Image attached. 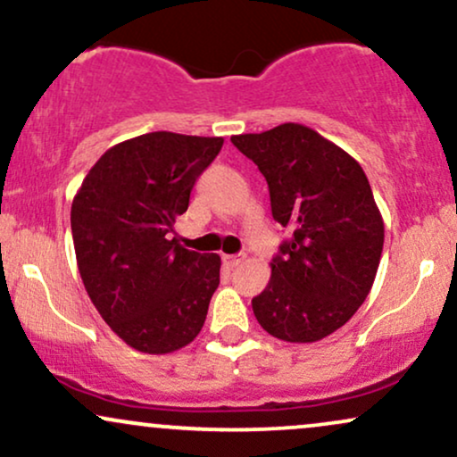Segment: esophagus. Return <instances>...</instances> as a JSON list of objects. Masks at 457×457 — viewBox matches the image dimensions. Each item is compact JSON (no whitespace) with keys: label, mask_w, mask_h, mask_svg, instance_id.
I'll return each instance as SVG.
<instances>
[{"label":"esophagus","mask_w":457,"mask_h":457,"mask_svg":"<svg viewBox=\"0 0 457 457\" xmlns=\"http://www.w3.org/2000/svg\"><path fill=\"white\" fill-rule=\"evenodd\" d=\"M223 262L228 263L229 268H236V266H240V263L245 262V253H236V255H223Z\"/></svg>","instance_id":"obj_1"}]
</instances>
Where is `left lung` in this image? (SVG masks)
Segmentation results:
<instances>
[{"label":"left lung","instance_id":"left-lung-1","mask_svg":"<svg viewBox=\"0 0 457 457\" xmlns=\"http://www.w3.org/2000/svg\"><path fill=\"white\" fill-rule=\"evenodd\" d=\"M270 189L274 221L291 232L266 289L251 300L260 326L287 343H315L364 304L381 262L383 217L364 170L300 123L232 136Z\"/></svg>","mask_w":457,"mask_h":457}]
</instances>
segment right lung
<instances>
[{
  "instance_id": "obj_1",
  "label": "right lung",
  "mask_w": 457,
  "mask_h": 457,
  "mask_svg": "<svg viewBox=\"0 0 457 457\" xmlns=\"http://www.w3.org/2000/svg\"><path fill=\"white\" fill-rule=\"evenodd\" d=\"M223 138L151 131L97 159L71 202V238L87 294L120 340L172 353L206 321L221 257L170 238L197 176Z\"/></svg>"
}]
</instances>
